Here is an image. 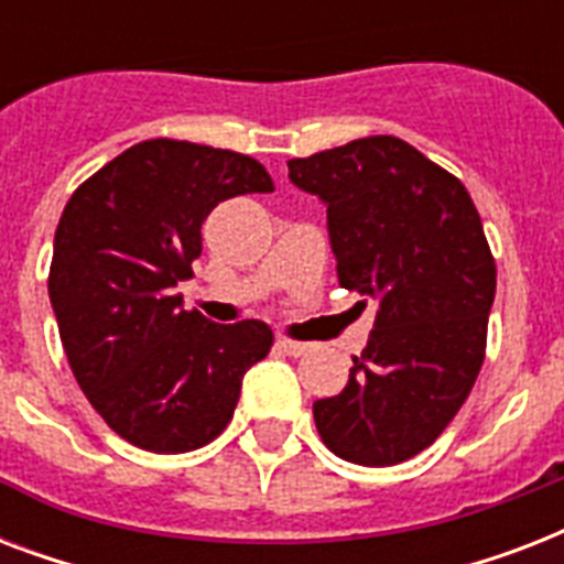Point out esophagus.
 Returning a JSON list of instances; mask_svg holds the SVG:
<instances>
[{
  "label": "esophagus",
  "mask_w": 564,
  "mask_h": 564,
  "mask_svg": "<svg viewBox=\"0 0 564 564\" xmlns=\"http://www.w3.org/2000/svg\"><path fill=\"white\" fill-rule=\"evenodd\" d=\"M274 345H278V351H283L286 357H301V354H307L310 348L307 343H295V339H286V336H281Z\"/></svg>",
  "instance_id": "obj_1"
}]
</instances>
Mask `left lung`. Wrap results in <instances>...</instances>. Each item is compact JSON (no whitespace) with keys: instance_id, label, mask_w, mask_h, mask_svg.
Listing matches in <instances>:
<instances>
[{"instance_id":"obj_1","label":"left lung","mask_w":564,"mask_h":564,"mask_svg":"<svg viewBox=\"0 0 564 564\" xmlns=\"http://www.w3.org/2000/svg\"><path fill=\"white\" fill-rule=\"evenodd\" d=\"M327 204L339 286L377 301L348 386L313 403L318 436L357 465H398L451 424L486 357L498 286L463 181L398 137H362L286 163Z\"/></svg>"}]
</instances>
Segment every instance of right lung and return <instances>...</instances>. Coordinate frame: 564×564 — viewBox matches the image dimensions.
Instances as JSON below:
<instances>
[{"label": "right lung", "instance_id": "add662e5", "mask_svg": "<svg viewBox=\"0 0 564 564\" xmlns=\"http://www.w3.org/2000/svg\"><path fill=\"white\" fill-rule=\"evenodd\" d=\"M263 163L187 140H145L66 202L48 301L75 380L113 433L152 454H187L228 427L239 386L272 327L216 325L181 307L202 225L225 198L272 193Z\"/></svg>", "mask_w": 564, "mask_h": 564}]
</instances>
